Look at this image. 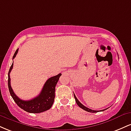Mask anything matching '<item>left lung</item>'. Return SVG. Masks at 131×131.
Masks as SVG:
<instances>
[{"mask_svg": "<svg viewBox=\"0 0 131 131\" xmlns=\"http://www.w3.org/2000/svg\"><path fill=\"white\" fill-rule=\"evenodd\" d=\"M74 97L75 100H76V103H77V105H78V106H79V107L81 108H82V109L84 110H85V111H86V112H90V113H97V112H99V111L93 110H91V109L89 108H88V107H86V106H85L84 105H82V103H81V102H79V100H78V99L77 98H76V95H75L74 94ZM106 109H107V108H106V109H105V110H106ZM105 110H100V111H102V112H103V111H104Z\"/></svg>", "mask_w": 131, "mask_h": 131, "instance_id": "obj_1", "label": "left lung"}]
</instances>
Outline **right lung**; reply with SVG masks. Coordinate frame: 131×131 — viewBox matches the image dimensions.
I'll return each instance as SVG.
<instances>
[{
	"mask_svg": "<svg viewBox=\"0 0 131 131\" xmlns=\"http://www.w3.org/2000/svg\"><path fill=\"white\" fill-rule=\"evenodd\" d=\"M18 52V49L15 52L13 59H14L15 57H16ZM13 63L10 67L8 71V86L10 94L18 106L23 110L31 113H39L50 109L53 103L54 99H55V86L61 75V73L49 78L45 83L40 94L36 97L29 100H23L16 95L10 84V73L13 68Z\"/></svg>",
	"mask_w": 131,
	"mask_h": 131,
	"instance_id": "obj_1",
	"label": "right lung"
}]
</instances>
